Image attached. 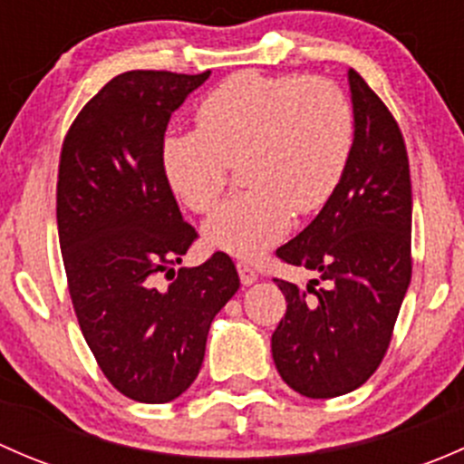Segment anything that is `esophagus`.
Instances as JSON below:
<instances>
[{
    "mask_svg": "<svg viewBox=\"0 0 464 464\" xmlns=\"http://www.w3.org/2000/svg\"><path fill=\"white\" fill-rule=\"evenodd\" d=\"M237 274H240V280L242 285H251L258 280V274H256V269L251 265H246V262H237Z\"/></svg>",
    "mask_w": 464,
    "mask_h": 464,
    "instance_id": "34e87169",
    "label": "esophagus"
}]
</instances>
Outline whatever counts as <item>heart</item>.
Instances as JSON below:
<instances>
[{
	"instance_id": "b5f03b06",
	"label": "heart",
	"mask_w": 464,
	"mask_h": 464,
	"mask_svg": "<svg viewBox=\"0 0 464 464\" xmlns=\"http://www.w3.org/2000/svg\"><path fill=\"white\" fill-rule=\"evenodd\" d=\"M354 148L348 93L323 76L245 69L210 89L193 132L163 141L170 188L193 213L215 208L240 163L246 190L215 210L206 240L237 258H258L339 188Z\"/></svg>"
}]
</instances>
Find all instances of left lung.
<instances>
[{
	"label": "left lung",
	"mask_w": 464,
	"mask_h": 464,
	"mask_svg": "<svg viewBox=\"0 0 464 464\" xmlns=\"http://www.w3.org/2000/svg\"><path fill=\"white\" fill-rule=\"evenodd\" d=\"M354 148L330 202L276 251L321 280L305 289L274 278L287 312L271 334L276 368L312 400L354 391L391 345L411 283V170L406 143L386 102L354 69ZM326 283L325 288L315 285Z\"/></svg>",
	"instance_id": "1"
}]
</instances>
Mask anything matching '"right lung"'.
I'll return each instance as SVG.
<instances>
[{
  "mask_svg": "<svg viewBox=\"0 0 464 464\" xmlns=\"http://www.w3.org/2000/svg\"><path fill=\"white\" fill-rule=\"evenodd\" d=\"M208 76L119 73L78 111L60 150L55 213L78 325L107 382L145 404L195 382L210 323L240 287L224 251L175 271L198 231L168 184L163 139Z\"/></svg>",
  "mask_w": 464,
  "mask_h": 464,
  "instance_id": "1",
  "label": "right lung"
}]
</instances>
